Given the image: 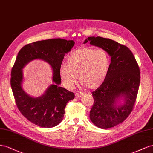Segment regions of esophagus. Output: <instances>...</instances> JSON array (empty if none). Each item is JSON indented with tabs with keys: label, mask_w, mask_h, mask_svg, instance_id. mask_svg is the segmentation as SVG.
Listing matches in <instances>:
<instances>
[{
	"label": "esophagus",
	"mask_w": 153,
	"mask_h": 153,
	"mask_svg": "<svg viewBox=\"0 0 153 153\" xmlns=\"http://www.w3.org/2000/svg\"><path fill=\"white\" fill-rule=\"evenodd\" d=\"M82 95V93H81V92H76V94H75L76 97H81Z\"/></svg>",
	"instance_id": "obj_1"
}]
</instances>
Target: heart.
Listing matches in <instances>:
<instances>
[{"instance_id": "1", "label": "heart", "mask_w": 153, "mask_h": 153, "mask_svg": "<svg viewBox=\"0 0 153 153\" xmlns=\"http://www.w3.org/2000/svg\"><path fill=\"white\" fill-rule=\"evenodd\" d=\"M59 69V77L68 89L74 88L77 76L82 85L90 89L101 86L108 76L110 58L104 49L81 47L72 52Z\"/></svg>"}]
</instances>
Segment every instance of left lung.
<instances>
[{"mask_svg": "<svg viewBox=\"0 0 153 153\" xmlns=\"http://www.w3.org/2000/svg\"><path fill=\"white\" fill-rule=\"evenodd\" d=\"M87 42L105 50L111 57L105 81L92 92L94 103L90 112L95 126L111 128L123 123L133 110L140 81V69L126 46L100 36L88 37L84 43Z\"/></svg>", "mask_w": 153, "mask_h": 153, "instance_id": "obj_1", "label": "left lung"}]
</instances>
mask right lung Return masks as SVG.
Returning a JSON list of instances; mask_svg holds the SVG:
<instances>
[{"mask_svg": "<svg viewBox=\"0 0 153 153\" xmlns=\"http://www.w3.org/2000/svg\"><path fill=\"white\" fill-rule=\"evenodd\" d=\"M74 40L49 39L29 43L19 52L11 71V86L19 110L26 119L40 127L50 128L63 119L67 102L74 99L72 91L59 86V69L65 54L73 47ZM41 59L49 64L53 71V83L39 97H32L22 88V69L30 61Z\"/></svg>", "mask_w": 153, "mask_h": 153, "instance_id": "obj_1", "label": "right lung"}]
</instances>
